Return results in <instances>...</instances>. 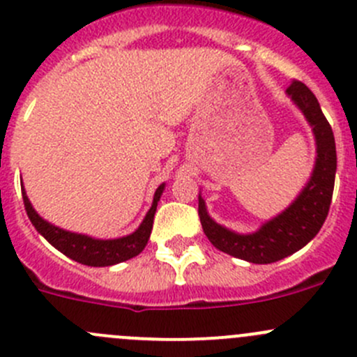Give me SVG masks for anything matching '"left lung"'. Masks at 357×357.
<instances>
[{"label":"left lung","instance_id":"8db88e82","mask_svg":"<svg viewBox=\"0 0 357 357\" xmlns=\"http://www.w3.org/2000/svg\"><path fill=\"white\" fill-rule=\"evenodd\" d=\"M287 93L303 112L316 137V165L297 199L283 213L266 222L252 234H238L211 220L201 196L197 204L201 225L211 245L220 252L252 264L278 262L303 248L326 220L333 196L337 149L330 123L324 118L317 98L302 81H291Z\"/></svg>","mask_w":357,"mask_h":357}]
</instances>
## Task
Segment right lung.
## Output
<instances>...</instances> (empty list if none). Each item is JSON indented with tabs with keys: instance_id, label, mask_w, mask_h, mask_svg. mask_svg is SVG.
Here are the masks:
<instances>
[{
	"instance_id": "right-lung-1",
	"label": "right lung",
	"mask_w": 357,
	"mask_h": 357,
	"mask_svg": "<svg viewBox=\"0 0 357 357\" xmlns=\"http://www.w3.org/2000/svg\"><path fill=\"white\" fill-rule=\"evenodd\" d=\"M165 183H161L154 192L153 206L147 211L146 218L142 220L140 227L130 236L118 239H95L90 236L76 234V232L63 231V229L55 227V225L48 224L47 220L36 213L33 208L31 201L27 199L26 190L22 187V199L24 206H26L27 217L33 222L36 231L50 243L52 246L62 252L63 255L69 259L76 260V262L83 264V266L91 267H105V266H114V264L125 262V260L133 259L139 255L144 248H146L147 241H149L151 231H153V222L154 213H156L158 201H160L161 194H163Z\"/></svg>"
}]
</instances>
